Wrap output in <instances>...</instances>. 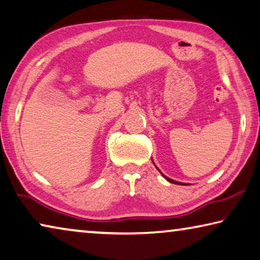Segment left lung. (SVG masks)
<instances>
[{
  "mask_svg": "<svg viewBox=\"0 0 260 260\" xmlns=\"http://www.w3.org/2000/svg\"><path fill=\"white\" fill-rule=\"evenodd\" d=\"M161 174H162V173H161ZM162 176L166 178V180L169 181L170 183H175V184H180V185H185L184 183H181V182H176V181H174V180H172V178H169V177H167V176H165L164 174H162Z\"/></svg>",
  "mask_w": 260,
  "mask_h": 260,
  "instance_id": "left-lung-1",
  "label": "left lung"
}]
</instances>
